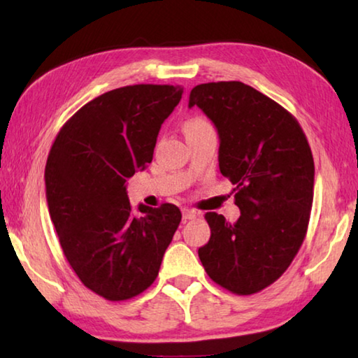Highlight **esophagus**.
I'll return each mask as SVG.
<instances>
[{
    "mask_svg": "<svg viewBox=\"0 0 358 358\" xmlns=\"http://www.w3.org/2000/svg\"><path fill=\"white\" fill-rule=\"evenodd\" d=\"M181 213H183V221L186 222V221H191V220H196L197 217V211L196 210H191V208H183V211H181Z\"/></svg>",
    "mask_w": 358,
    "mask_h": 358,
    "instance_id": "obj_1",
    "label": "esophagus"
}]
</instances>
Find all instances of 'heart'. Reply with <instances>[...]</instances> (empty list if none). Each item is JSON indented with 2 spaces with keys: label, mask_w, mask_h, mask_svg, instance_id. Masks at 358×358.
Wrapping results in <instances>:
<instances>
[{
  "label": "heart",
  "mask_w": 358,
  "mask_h": 358,
  "mask_svg": "<svg viewBox=\"0 0 358 358\" xmlns=\"http://www.w3.org/2000/svg\"><path fill=\"white\" fill-rule=\"evenodd\" d=\"M207 129H213V128H211V124L203 118H192L187 121L186 124L187 134H189V132H199V131H207Z\"/></svg>",
  "instance_id": "b5f03b06"
}]
</instances>
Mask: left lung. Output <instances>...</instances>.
<instances>
[{
	"label": "left lung",
	"mask_w": 358,
	"mask_h": 358,
	"mask_svg": "<svg viewBox=\"0 0 358 358\" xmlns=\"http://www.w3.org/2000/svg\"><path fill=\"white\" fill-rule=\"evenodd\" d=\"M220 136V171L234 187L240 217L205 215L211 237L199 248L207 275L221 287L251 295L280 278L305 240L314 191V161L299 121L241 82L191 90L189 107Z\"/></svg>",
	"instance_id": "8db88e82"
}]
</instances>
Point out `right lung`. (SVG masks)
Segmentation results:
<instances>
[{"mask_svg": "<svg viewBox=\"0 0 358 358\" xmlns=\"http://www.w3.org/2000/svg\"><path fill=\"white\" fill-rule=\"evenodd\" d=\"M183 88L129 85L98 96L66 121L45 166V197L78 280L106 300L142 294L159 273L181 221L172 203L131 207L126 181L151 159Z\"/></svg>", "mask_w": 358, "mask_h": 358, "instance_id": "right-lung-1", "label": "right lung"}]
</instances>
